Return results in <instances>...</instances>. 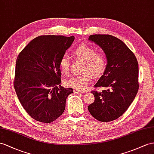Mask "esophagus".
I'll use <instances>...</instances> for the list:
<instances>
[{
	"instance_id": "esophagus-1",
	"label": "esophagus",
	"mask_w": 154,
	"mask_h": 154,
	"mask_svg": "<svg viewBox=\"0 0 154 154\" xmlns=\"http://www.w3.org/2000/svg\"><path fill=\"white\" fill-rule=\"evenodd\" d=\"M73 92L76 94H85L86 92V91H84V90H81L78 89H74Z\"/></svg>"
}]
</instances>
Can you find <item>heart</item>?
Listing matches in <instances>:
<instances>
[{"mask_svg": "<svg viewBox=\"0 0 154 154\" xmlns=\"http://www.w3.org/2000/svg\"><path fill=\"white\" fill-rule=\"evenodd\" d=\"M75 57L85 61L82 68L83 74L73 76L64 81V84L68 87L82 90L87 87L92 76L97 77L103 73L107 65V59L101 53H96V50L87 44L78 46L73 51ZM59 68L64 75L69 72V60L68 57L63 56L59 61Z\"/></svg>", "mask_w": 154, "mask_h": 154, "instance_id": "heart-1", "label": "heart"}]
</instances>
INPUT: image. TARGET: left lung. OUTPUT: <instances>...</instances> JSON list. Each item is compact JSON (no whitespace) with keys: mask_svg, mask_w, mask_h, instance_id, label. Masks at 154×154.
I'll use <instances>...</instances> for the list:
<instances>
[{"mask_svg":"<svg viewBox=\"0 0 154 154\" xmlns=\"http://www.w3.org/2000/svg\"><path fill=\"white\" fill-rule=\"evenodd\" d=\"M88 39L101 47L107 58L103 75L94 86L107 89L91 92L95 100L88 109L97 120L111 122L123 115L135 99L139 90V64L135 54L120 39L94 34Z\"/></svg>","mask_w":154,"mask_h":154,"instance_id":"obj_1","label":"left lung"}]
</instances>
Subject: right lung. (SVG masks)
<instances>
[{"instance_id":"1","label":"right lung","mask_w":154,"mask_h":154,"mask_svg":"<svg viewBox=\"0 0 154 154\" xmlns=\"http://www.w3.org/2000/svg\"><path fill=\"white\" fill-rule=\"evenodd\" d=\"M75 37L41 36L19 54L14 79L18 99L33 119L51 123L62 115L73 88L60 85L59 61Z\"/></svg>"}]
</instances>
